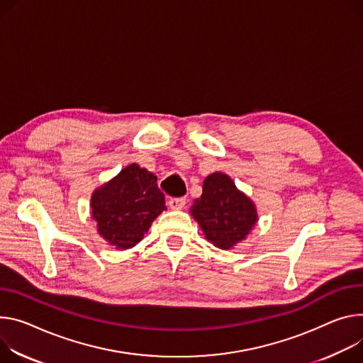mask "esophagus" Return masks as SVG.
<instances>
[{"mask_svg":"<svg viewBox=\"0 0 363 363\" xmlns=\"http://www.w3.org/2000/svg\"><path fill=\"white\" fill-rule=\"evenodd\" d=\"M168 204L172 210H182L185 207V199H182V196L181 199H171Z\"/></svg>","mask_w":363,"mask_h":363,"instance_id":"esophagus-1","label":"esophagus"}]
</instances>
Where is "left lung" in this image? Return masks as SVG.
I'll use <instances>...</instances> for the list:
<instances>
[{
  "label": "left lung",
  "mask_w": 363,
  "mask_h": 363,
  "mask_svg": "<svg viewBox=\"0 0 363 363\" xmlns=\"http://www.w3.org/2000/svg\"><path fill=\"white\" fill-rule=\"evenodd\" d=\"M189 213L206 239L223 250L246 240L257 223L255 203L223 172H213L204 179L203 194Z\"/></svg>",
  "instance_id": "obj_1"
}]
</instances>
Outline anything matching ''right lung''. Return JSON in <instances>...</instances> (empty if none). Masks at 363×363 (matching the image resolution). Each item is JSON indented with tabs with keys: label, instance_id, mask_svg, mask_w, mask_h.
I'll list each match as a JSON object with an SVG mask.
<instances>
[{
	"label": "right lung",
	"instance_id": "add662e5",
	"mask_svg": "<svg viewBox=\"0 0 363 363\" xmlns=\"http://www.w3.org/2000/svg\"><path fill=\"white\" fill-rule=\"evenodd\" d=\"M156 181L152 172L131 163L92 192L89 207L96 232L117 250L136 246L167 210Z\"/></svg>",
	"mask_w": 363,
	"mask_h": 363
}]
</instances>
